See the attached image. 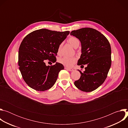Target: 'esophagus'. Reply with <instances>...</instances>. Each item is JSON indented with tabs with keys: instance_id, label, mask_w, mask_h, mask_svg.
<instances>
[{
	"instance_id": "34e87169",
	"label": "esophagus",
	"mask_w": 128,
	"mask_h": 128,
	"mask_svg": "<svg viewBox=\"0 0 128 128\" xmlns=\"http://www.w3.org/2000/svg\"><path fill=\"white\" fill-rule=\"evenodd\" d=\"M65 69L69 71H72L73 70H74V69H73L72 68H67V67H65Z\"/></svg>"
}]
</instances>
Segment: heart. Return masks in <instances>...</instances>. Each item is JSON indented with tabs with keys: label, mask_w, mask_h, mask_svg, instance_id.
Masks as SVG:
<instances>
[{
	"label": "heart",
	"mask_w": 128,
	"mask_h": 128,
	"mask_svg": "<svg viewBox=\"0 0 128 128\" xmlns=\"http://www.w3.org/2000/svg\"><path fill=\"white\" fill-rule=\"evenodd\" d=\"M68 42L74 48H77L80 44V41L78 38L75 37V36H71L68 39ZM62 44H61L57 49V54L58 55H60L61 54V48H62ZM77 59L74 57H63L58 59V61L60 64L65 66L66 67H71L74 65L76 62Z\"/></svg>",
	"instance_id": "obj_1"
}]
</instances>
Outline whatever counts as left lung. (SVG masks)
<instances>
[{"label":"left lung","instance_id":"obj_1","mask_svg":"<svg viewBox=\"0 0 128 128\" xmlns=\"http://www.w3.org/2000/svg\"><path fill=\"white\" fill-rule=\"evenodd\" d=\"M71 35L79 39L82 44V54L78 65L85 71L78 70L80 78L74 85L86 92H92L99 87L106 80L112 64L111 46L101 33L92 28H83L72 31Z\"/></svg>","mask_w":128,"mask_h":128}]
</instances>
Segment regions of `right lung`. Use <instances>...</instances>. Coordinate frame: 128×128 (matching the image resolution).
I'll list each match as a JSON object with an SVG mask.
<instances>
[{"label":"right lung","instance_id":"add662e5","mask_svg":"<svg viewBox=\"0 0 128 128\" xmlns=\"http://www.w3.org/2000/svg\"><path fill=\"white\" fill-rule=\"evenodd\" d=\"M46 29L35 30L25 36L19 49L18 65L27 85L38 91H44L55 84L59 72L64 69L59 63L46 66L45 61L56 62L57 49L69 34Z\"/></svg>","mask_w":128,"mask_h":128}]
</instances>
